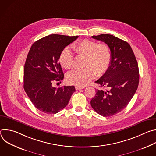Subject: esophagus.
<instances>
[{
	"mask_svg": "<svg viewBox=\"0 0 156 156\" xmlns=\"http://www.w3.org/2000/svg\"><path fill=\"white\" fill-rule=\"evenodd\" d=\"M83 88H84V86H75L76 90H81V89H83Z\"/></svg>",
	"mask_w": 156,
	"mask_h": 156,
	"instance_id": "34e87169",
	"label": "esophagus"
}]
</instances>
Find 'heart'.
<instances>
[{
	"mask_svg": "<svg viewBox=\"0 0 156 156\" xmlns=\"http://www.w3.org/2000/svg\"><path fill=\"white\" fill-rule=\"evenodd\" d=\"M72 49L78 56L84 57V68L69 73L66 76L69 83L78 86H84L90 83L96 73L101 76L108 70L111 62V53L106 44L83 39L75 43ZM59 62L65 69L73 67L74 57L69 49L65 48L62 51Z\"/></svg>",
	"mask_w": 156,
	"mask_h": 156,
	"instance_id": "heart-1",
	"label": "heart"
}]
</instances>
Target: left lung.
<instances>
[{
    "instance_id": "1",
    "label": "left lung",
    "mask_w": 156,
    "mask_h": 156,
    "mask_svg": "<svg viewBox=\"0 0 156 156\" xmlns=\"http://www.w3.org/2000/svg\"><path fill=\"white\" fill-rule=\"evenodd\" d=\"M92 37L107 44L111 62L106 72L95 81L103 89L96 91L91 105L99 115L110 117L123 110L135 94L140 80L138 65L127 42L108 34Z\"/></svg>"
}]
</instances>
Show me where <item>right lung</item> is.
I'll return each mask as SVG.
<instances>
[{
  "mask_svg": "<svg viewBox=\"0 0 156 156\" xmlns=\"http://www.w3.org/2000/svg\"><path fill=\"white\" fill-rule=\"evenodd\" d=\"M78 37L51 34L31 46L24 66V90L34 107L48 114H55L67 105L75 91L74 86L56 88L52 84L60 81L63 73L58 62L64 48Z\"/></svg>",
  "mask_w": 156,
  "mask_h": 156,
  "instance_id": "right-lung-1",
  "label": "right lung"
}]
</instances>
